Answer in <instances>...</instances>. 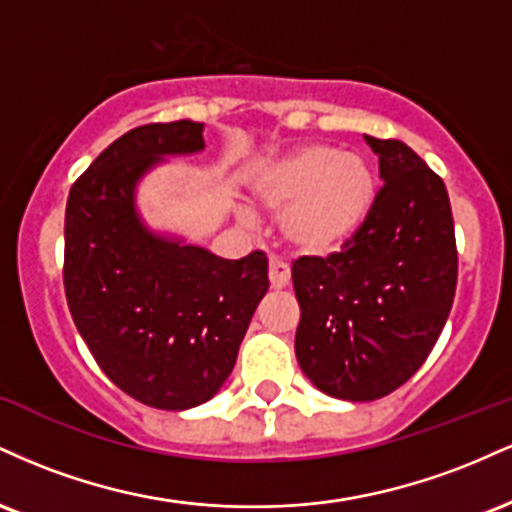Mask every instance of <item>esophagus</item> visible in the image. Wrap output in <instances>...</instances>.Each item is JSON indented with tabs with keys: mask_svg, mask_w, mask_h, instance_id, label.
Returning a JSON list of instances; mask_svg holds the SVG:
<instances>
[{
	"mask_svg": "<svg viewBox=\"0 0 512 512\" xmlns=\"http://www.w3.org/2000/svg\"><path fill=\"white\" fill-rule=\"evenodd\" d=\"M289 284H291L289 264H284L279 260L269 262V286H272L274 291H281V289H286Z\"/></svg>",
	"mask_w": 512,
	"mask_h": 512,
	"instance_id": "1",
	"label": "esophagus"
}]
</instances>
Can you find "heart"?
Segmentation results:
<instances>
[{
  "instance_id": "heart-1",
  "label": "heart",
  "mask_w": 512,
  "mask_h": 512,
  "mask_svg": "<svg viewBox=\"0 0 512 512\" xmlns=\"http://www.w3.org/2000/svg\"><path fill=\"white\" fill-rule=\"evenodd\" d=\"M250 192L262 209L279 214V236L293 255L325 260L363 231L378 199V173L354 151L303 144L257 168Z\"/></svg>"
}]
</instances>
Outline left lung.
Here are the masks:
<instances>
[{"instance_id": "left-lung-1", "label": "left lung", "mask_w": 512, "mask_h": 512, "mask_svg": "<svg viewBox=\"0 0 512 512\" xmlns=\"http://www.w3.org/2000/svg\"><path fill=\"white\" fill-rule=\"evenodd\" d=\"M378 156L370 219L349 248L293 264L296 358L317 390L373 402L436 346L457 286L455 223L443 180L397 139L363 134Z\"/></svg>"}]
</instances>
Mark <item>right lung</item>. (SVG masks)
Here are the masks:
<instances>
[{
	"mask_svg": "<svg viewBox=\"0 0 512 512\" xmlns=\"http://www.w3.org/2000/svg\"><path fill=\"white\" fill-rule=\"evenodd\" d=\"M204 151V125L156 122L115 139L74 182L64 216V293L93 358L154 409L209 402L236 366L269 289L267 257L223 260L151 228L139 185L170 156Z\"/></svg>",
	"mask_w": 512,
	"mask_h": 512,
	"instance_id": "right-lung-1",
	"label": "right lung"
}]
</instances>
